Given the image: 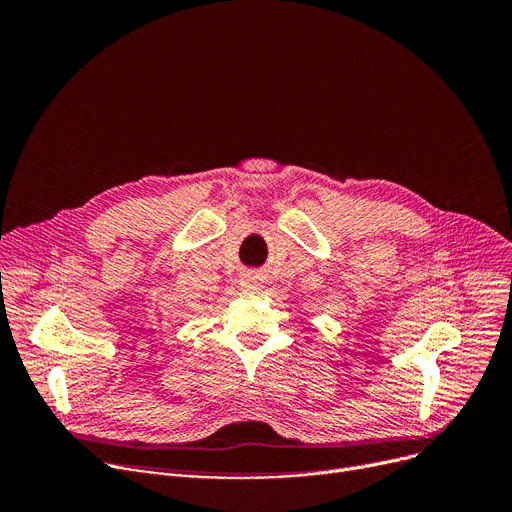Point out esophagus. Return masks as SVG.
<instances>
[{"mask_svg": "<svg viewBox=\"0 0 512 512\" xmlns=\"http://www.w3.org/2000/svg\"><path fill=\"white\" fill-rule=\"evenodd\" d=\"M240 286H242L244 293H257L259 288H261V278L257 274H247V276L242 278Z\"/></svg>", "mask_w": 512, "mask_h": 512, "instance_id": "esophagus-1", "label": "esophagus"}]
</instances>
